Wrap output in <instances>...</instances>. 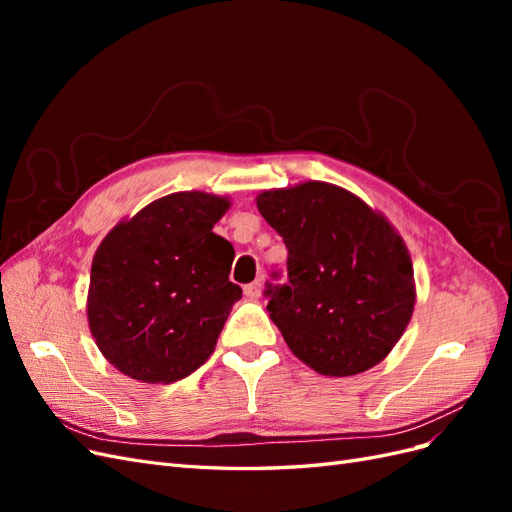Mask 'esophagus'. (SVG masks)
<instances>
[{"instance_id":"1","label":"esophagus","mask_w":512,"mask_h":512,"mask_svg":"<svg viewBox=\"0 0 512 512\" xmlns=\"http://www.w3.org/2000/svg\"><path fill=\"white\" fill-rule=\"evenodd\" d=\"M260 292H262V282L260 280H254L252 284H247L245 288H243V294L250 301H256L258 297H260Z\"/></svg>"}]
</instances>
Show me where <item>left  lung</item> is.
I'll list each match as a JSON object with an SVG mask.
<instances>
[{"mask_svg":"<svg viewBox=\"0 0 512 512\" xmlns=\"http://www.w3.org/2000/svg\"><path fill=\"white\" fill-rule=\"evenodd\" d=\"M256 205L288 250V282L267 284L265 294L292 354L335 378L378 365L414 312L404 239L384 215L331 183L267 190Z\"/></svg>","mask_w":512,"mask_h":512,"instance_id":"1","label":"left lung"}]
</instances>
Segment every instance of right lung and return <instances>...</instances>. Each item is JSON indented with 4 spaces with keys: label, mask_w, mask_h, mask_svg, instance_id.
<instances>
[{
    "label": "right lung",
    "mask_w": 512,
    "mask_h": 512,
    "mask_svg": "<svg viewBox=\"0 0 512 512\" xmlns=\"http://www.w3.org/2000/svg\"><path fill=\"white\" fill-rule=\"evenodd\" d=\"M230 200L168 194L119 222L91 262L87 318L121 374L170 384L203 365L241 288L228 280L235 250L213 232Z\"/></svg>",
    "instance_id": "add662e5"
}]
</instances>
